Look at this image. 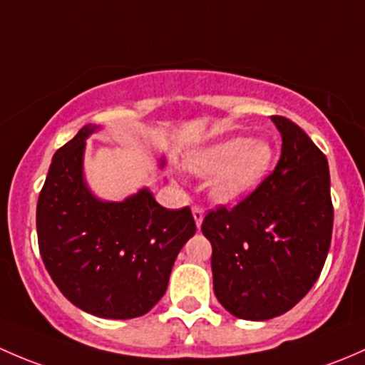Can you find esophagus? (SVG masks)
Returning a JSON list of instances; mask_svg holds the SVG:
<instances>
[{
	"label": "esophagus",
	"mask_w": 365,
	"mask_h": 365,
	"mask_svg": "<svg viewBox=\"0 0 365 365\" xmlns=\"http://www.w3.org/2000/svg\"><path fill=\"white\" fill-rule=\"evenodd\" d=\"M193 217H195V223H197V227L200 228L202 221H204V209L198 207V205H195V207H193Z\"/></svg>",
	"instance_id": "obj_1"
}]
</instances>
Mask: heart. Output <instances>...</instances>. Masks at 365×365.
<instances>
[{
    "mask_svg": "<svg viewBox=\"0 0 365 365\" xmlns=\"http://www.w3.org/2000/svg\"><path fill=\"white\" fill-rule=\"evenodd\" d=\"M274 145L265 138L230 137L195 151L186 160L193 174L209 178V195L221 205L246 200L265 181L274 163Z\"/></svg>",
    "mask_w": 365,
    "mask_h": 365,
    "instance_id": "1",
    "label": "heart"
}]
</instances>
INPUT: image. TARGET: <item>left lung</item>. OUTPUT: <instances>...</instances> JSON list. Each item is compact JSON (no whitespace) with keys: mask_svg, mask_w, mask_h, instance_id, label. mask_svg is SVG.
Returning a JSON list of instances; mask_svg holds the SVG:
<instances>
[{"mask_svg":"<svg viewBox=\"0 0 365 365\" xmlns=\"http://www.w3.org/2000/svg\"><path fill=\"white\" fill-rule=\"evenodd\" d=\"M281 158L235 207L210 210L202 232L212 246L214 294L240 320L287 313L320 276L332 239L327 158L302 128L272 115Z\"/></svg>","mask_w":365,"mask_h":365,"instance_id":"8db88e82","label":"left lung"}]
</instances>
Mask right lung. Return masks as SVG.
<instances>
[{"mask_svg":"<svg viewBox=\"0 0 365 365\" xmlns=\"http://www.w3.org/2000/svg\"><path fill=\"white\" fill-rule=\"evenodd\" d=\"M98 130L81 128L52 158L36 205L38 247L73 306L130 320L151 311L167 292L175 258L197 225L190 207H161L148 187L123 202L96 197L84 179V149Z\"/></svg>","mask_w":365,"mask_h":365,"instance_id":"add662e5","label":"right lung"}]
</instances>
